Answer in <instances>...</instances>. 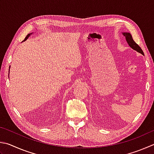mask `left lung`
I'll list each match as a JSON object with an SVG mask.
<instances>
[{
    "instance_id": "8db88e82",
    "label": "left lung",
    "mask_w": 154,
    "mask_h": 154,
    "mask_svg": "<svg viewBox=\"0 0 154 154\" xmlns=\"http://www.w3.org/2000/svg\"><path fill=\"white\" fill-rule=\"evenodd\" d=\"M122 35H123L125 37L126 41H127V42L128 43V46H129L131 48L133 49L134 50H136L137 52L140 53V54L144 55L143 50H141V48H140V47H139L138 44H136L135 42L133 40V39L132 38V35H131L130 33L122 32Z\"/></svg>"
}]
</instances>
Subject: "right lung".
Segmentation results:
<instances>
[{
	"instance_id": "right-lung-1",
	"label": "right lung",
	"mask_w": 154,
	"mask_h": 154,
	"mask_svg": "<svg viewBox=\"0 0 154 154\" xmlns=\"http://www.w3.org/2000/svg\"><path fill=\"white\" fill-rule=\"evenodd\" d=\"M32 33H29V34H28V35H27L26 36V38H25V40H24L23 41H26V40H27V38H28L29 37V36H30L31 35H32ZM9 68H10V67H9Z\"/></svg>"
}]
</instances>
